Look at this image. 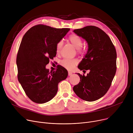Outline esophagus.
Here are the masks:
<instances>
[{"label":"esophagus","instance_id":"34e87169","mask_svg":"<svg viewBox=\"0 0 133 133\" xmlns=\"http://www.w3.org/2000/svg\"><path fill=\"white\" fill-rule=\"evenodd\" d=\"M72 74H73V73H72V72H68V75H69V76L72 75Z\"/></svg>","mask_w":133,"mask_h":133}]
</instances>
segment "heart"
Listing matches in <instances>:
<instances>
[{"instance_id":"1","label":"heart","mask_w":133,"mask_h":133,"mask_svg":"<svg viewBox=\"0 0 133 133\" xmlns=\"http://www.w3.org/2000/svg\"><path fill=\"white\" fill-rule=\"evenodd\" d=\"M68 39L69 42L71 43L77 49V51L79 53H82L83 52V49L82 48L83 41L81 38L78 36L76 34L70 35ZM62 45H63V42L62 41H59L58 42L56 45V51L57 53H59L61 49ZM78 63V61L76 59H64L60 61L61 65L64 68L67 69H73Z\"/></svg>"}]
</instances>
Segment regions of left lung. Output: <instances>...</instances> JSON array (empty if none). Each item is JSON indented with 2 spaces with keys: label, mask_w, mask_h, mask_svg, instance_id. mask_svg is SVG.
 I'll return each instance as SVG.
<instances>
[{
  "label": "left lung",
  "mask_w": 133,
  "mask_h": 133,
  "mask_svg": "<svg viewBox=\"0 0 133 133\" xmlns=\"http://www.w3.org/2000/svg\"><path fill=\"white\" fill-rule=\"evenodd\" d=\"M88 43L87 54L78 68L87 76L77 73L80 82L73 87L76 95L82 99L92 102L101 98L108 92L117 70V52L110 38L96 26H86L73 31Z\"/></svg>",
  "instance_id": "left-lung-1"
}]
</instances>
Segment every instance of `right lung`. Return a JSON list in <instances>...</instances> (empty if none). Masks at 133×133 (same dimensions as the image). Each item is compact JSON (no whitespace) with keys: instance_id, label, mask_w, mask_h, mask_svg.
I'll list each match as a JSON object with an SVG mask.
<instances>
[{"instance_id":"right-lung-1","label":"right lung","mask_w":133,"mask_h":133,"mask_svg":"<svg viewBox=\"0 0 133 133\" xmlns=\"http://www.w3.org/2000/svg\"><path fill=\"white\" fill-rule=\"evenodd\" d=\"M69 30L38 24L23 37L16 57L17 78L26 96L35 103L51 100L58 91V83L68 76L67 70L60 65L50 72L45 66L56 57L57 44Z\"/></svg>"}]
</instances>
